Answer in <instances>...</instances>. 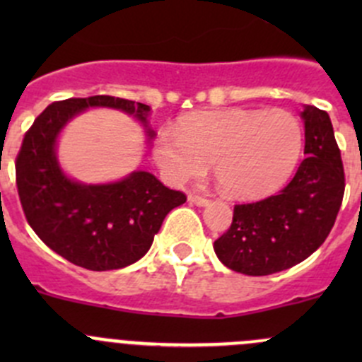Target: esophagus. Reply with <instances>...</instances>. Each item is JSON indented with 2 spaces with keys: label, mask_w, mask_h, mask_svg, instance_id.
Wrapping results in <instances>:
<instances>
[{
  "label": "esophagus",
  "mask_w": 362,
  "mask_h": 362,
  "mask_svg": "<svg viewBox=\"0 0 362 362\" xmlns=\"http://www.w3.org/2000/svg\"><path fill=\"white\" fill-rule=\"evenodd\" d=\"M189 203H192V204H196V206H206L208 203V199L206 198H203V196H198V194H189Z\"/></svg>",
  "instance_id": "obj_1"
}]
</instances>
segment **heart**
I'll use <instances>...</instances> for the list:
<instances>
[{
  "instance_id": "heart-1",
  "label": "heart",
  "mask_w": 362,
  "mask_h": 362,
  "mask_svg": "<svg viewBox=\"0 0 362 362\" xmlns=\"http://www.w3.org/2000/svg\"><path fill=\"white\" fill-rule=\"evenodd\" d=\"M301 147L303 131L293 113L229 108L194 113L180 120L177 133H159L154 160L171 184L202 177L214 163L224 194L257 199L289 180Z\"/></svg>"
}]
</instances>
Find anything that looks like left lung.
<instances>
[{
  "label": "left lung",
  "mask_w": 362,
  "mask_h": 362,
  "mask_svg": "<svg viewBox=\"0 0 362 362\" xmlns=\"http://www.w3.org/2000/svg\"><path fill=\"white\" fill-rule=\"evenodd\" d=\"M305 154L293 180L279 194L236 204L231 228L214 250L233 272L250 276L293 268L319 249L333 229L345 175L327 112L306 105Z\"/></svg>",
  "instance_id": "left-lung-1"
}]
</instances>
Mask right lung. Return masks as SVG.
Instances as JSON below:
<instances>
[{
    "instance_id": "1",
    "label": "right lung",
    "mask_w": 362,
    "mask_h": 362,
    "mask_svg": "<svg viewBox=\"0 0 362 362\" xmlns=\"http://www.w3.org/2000/svg\"><path fill=\"white\" fill-rule=\"evenodd\" d=\"M89 108L133 115L147 140L151 107L113 96L69 98L49 105L25 133L16 163L17 191L33 231L61 257L93 272L120 269L144 257L164 217L185 203L148 171H133L108 184H83L64 173L57 138L64 126Z\"/></svg>"
}]
</instances>
